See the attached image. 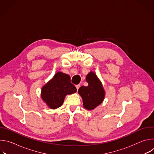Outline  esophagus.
<instances>
[{
	"mask_svg": "<svg viewBox=\"0 0 154 154\" xmlns=\"http://www.w3.org/2000/svg\"><path fill=\"white\" fill-rule=\"evenodd\" d=\"M80 85H75V87H76V88H77V90H79V88H80Z\"/></svg>",
	"mask_w": 154,
	"mask_h": 154,
	"instance_id": "34e87169",
	"label": "esophagus"
}]
</instances>
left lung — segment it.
I'll return each instance as SVG.
<instances>
[{"instance_id": "8db88e82", "label": "left lung", "mask_w": 154, "mask_h": 154, "mask_svg": "<svg viewBox=\"0 0 154 154\" xmlns=\"http://www.w3.org/2000/svg\"><path fill=\"white\" fill-rule=\"evenodd\" d=\"M86 80L88 85L81 86L78 92L82 97L83 106L87 109L92 110L102 102L105 91L101 82L94 72H91L88 74Z\"/></svg>"}]
</instances>
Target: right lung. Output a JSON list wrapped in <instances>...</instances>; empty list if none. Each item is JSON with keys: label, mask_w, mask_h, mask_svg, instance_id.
<instances>
[{"label": "right lung", "mask_w": 154, "mask_h": 154, "mask_svg": "<svg viewBox=\"0 0 154 154\" xmlns=\"http://www.w3.org/2000/svg\"><path fill=\"white\" fill-rule=\"evenodd\" d=\"M76 91V88L71 83L70 77L59 72L43 86L41 97L51 108L56 109L62 105L66 96Z\"/></svg>", "instance_id": "obj_1"}]
</instances>
